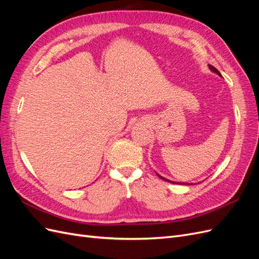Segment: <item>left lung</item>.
I'll return each instance as SVG.
<instances>
[{"mask_svg": "<svg viewBox=\"0 0 259 259\" xmlns=\"http://www.w3.org/2000/svg\"><path fill=\"white\" fill-rule=\"evenodd\" d=\"M208 68L210 69V71H213L214 73H216V74H218L219 76H222V74H221V72L218 71V70L215 68V67H213V66H210V65H208ZM156 175H158L161 179H163V180H165V182H169V183H171V184H183V185H191V184H187V183H176V182H171V180H169V179H166V178H164V177H162V176H160L158 173H156Z\"/></svg>", "mask_w": 259, "mask_h": 259, "instance_id": "left-lung-1", "label": "left lung"}]
</instances>
